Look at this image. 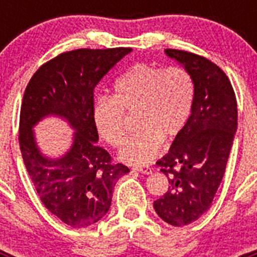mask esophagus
<instances>
[{"instance_id":"34e87169","label":"esophagus","mask_w":257,"mask_h":257,"mask_svg":"<svg viewBox=\"0 0 257 257\" xmlns=\"http://www.w3.org/2000/svg\"><path fill=\"white\" fill-rule=\"evenodd\" d=\"M133 169L135 170V171H139L145 175H149L153 172V169H152L151 166H135V167H133Z\"/></svg>"}]
</instances>
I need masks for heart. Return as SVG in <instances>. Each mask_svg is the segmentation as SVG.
Wrapping results in <instances>:
<instances>
[{"instance_id":"b5f03b06","label":"heart","mask_w":257,"mask_h":257,"mask_svg":"<svg viewBox=\"0 0 257 257\" xmlns=\"http://www.w3.org/2000/svg\"><path fill=\"white\" fill-rule=\"evenodd\" d=\"M196 83L187 69L152 64L134 65L115 81L113 96L99 97L92 108L95 128L113 148L126 135L124 114H133L136 131L119 152L131 165H145L158 156L163 139L181 135L192 117Z\"/></svg>"}]
</instances>
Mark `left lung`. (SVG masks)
<instances>
[{
    "mask_svg": "<svg viewBox=\"0 0 257 257\" xmlns=\"http://www.w3.org/2000/svg\"><path fill=\"white\" fill-rule=\"evenodd\" d=\"M196 83V101L188 126L169 154L157 162L169 178V190L154 210L170 225H188L210 208L220 187L237 130V99L225 72L194 52L166 49Z\"/></svg>",
    "mask_w": 257,
    "mask_h": 257,
    "instance_id": "left-lung-1",
    "label": "left lung"
}]
</instances>
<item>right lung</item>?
Listing matches in <instances>:
<instances>
[{"label":"right lung","mask_w":257,"mask_h":257,"mask_svg":"<svg viewBox=\"0 0 257 257\" xmlns=\"http://www.w3.org/2000/svg\"><path fill=\"white\" fill-rule=\"evenodd\" d=\"M130 51L114 47L61 52L38 68L24 91L19 119L23 161L45 207L73 228L99 221L110 207L117 180L130 172L97 147L92 119L95 87ZM47 114L67 117L77 131L72 149L56 161L39 153L31 131Z\"/></svg>","instance_id":"1"}]
</instances>
